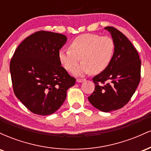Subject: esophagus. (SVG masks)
I'll return each instance as SVG.
<instances>
[{"instance_id": "1", "label": "esophagus", "mask_w": 151, "mask_h": 151, "mask_svg": "<svg viewBox=\"0 0 151 151\" xmlns=\"http://www.w3.org/2000/svg\"><path fill=\"white\" fill-rule=\"evenodd\" d=\"M84 80H85V79H77V82L81 83V82H82V81H84Z\"/></svg>"}]
</instances>
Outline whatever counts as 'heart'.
Returning a JSON list of instances; mask_svg holds the SVG:
<instances>
[{
	"label": "heart",
	"mask_w": 151,
	"mask_h": 151,
	"mask_svg": "<svg viewBox=\"0 0 151 151\" xmlns=\"http://www.w3.org/2000/svg\"><path fill=\"white\" fill-rule=\"evenodd\" d=\"M115 45L108 36L100 37L95 34H84L78 36L70 44V50L59 51L60 63L67 70L71 71L78 65L79 67L72 71L74 75L82 76L92 72L101 73L109 65L114 53Z\"/></svg>",
	"instance_id": "1"
}]
</instances>
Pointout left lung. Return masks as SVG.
Listing matches in <instances>:
<instances>
[{
	"label": "left lung",
	"mask_w": 151,
	"mask_h": 151,
	"mask_svg": "<svg viewBox=\"0 0 151 151\" xmlns=\"http://www.w3.org/2000/svg\"><path fill=\"white\" fill-rule=\"evenodd\" d=\"M115 49L107 68L93 78L95 89L88 97L91 105L104 112L122 108L132 97L141 79V62L132 43L113 27H106Z\"/></svg>",
	"instance_id": "left-lung-1"
}]
</instances>
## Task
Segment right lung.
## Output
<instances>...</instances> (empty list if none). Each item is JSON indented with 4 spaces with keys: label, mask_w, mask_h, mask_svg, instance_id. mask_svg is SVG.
<instances>
[{
    "label": "right lung",
    "mask_w": 151,
    "mask_h": 151,
    "mask_svg": "<svg viewBox=\"0 0 151 151\" xmlns=\"http://www.w3.org/2000/svg\"><path fill=\"white\" fill-rule=\"evenodd\" d=\"M67 37L56 32L38 31L25 38L10 63L16 97L32 113L47 116L65 101L67 91L76 79L61 66L58 52Z\"/></svg>",
    "instance_id": "right-lung-1"
}]
</instances>
